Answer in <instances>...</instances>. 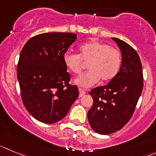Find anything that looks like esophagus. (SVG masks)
Listing matches in <instances>:
<instances>
[{"instance_id": "esophagus-1", "label": "esophagus", "mask_w": 156, "mask_h": 156, "mask_svg": "<svg viewBox=\"0 0 156 156\" xmlns=\"http://www.w3.org/2000/svg\"><path fill=\"white\" fill-rule=\"evenodd\" d=\"M79 92H80V97H82V96H83L84 95L86 94V92L81 88L79 89Z\"/></svg>"}]
</instances>
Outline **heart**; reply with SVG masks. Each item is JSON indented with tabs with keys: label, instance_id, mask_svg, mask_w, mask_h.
Wrapping results in <instances>:
<instances>
[{
	"label": "heart",
	"instance_id": "1",
	"mask_svg": "<svg viewBox=\"0 0 156 156\" xmlns=\"http://www.w3.org/2000/svg\"><path fill=\"white\" fill-rule=\"evenodd\" d=\"M79 55L67 52L63 62L68 70L74 74L82 71L83 63H88L87 71L74 80L76 85L88 88L97 83L99 80L108 83L119 73L122 63L120 52L114 47L96 41H90L79 47Z\"/></svg>",
	"mask_w": 156,
	"mask_h": 156
}]
</instances>
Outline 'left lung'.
<instances>
[{
	"label": "left lung",
	"mask_w": 156,
	"mask_h": 156,
	"mask_svg": "<svg viewBox=\"0 0 156 156\" xmlns=\"http://www.w3.org/2000/svg\"><path fill=\"white\" fill-rule=\"evenodd\" d=\"M121 51L119 73L106 86L89 94L93 99L88 121L96 133L109 135L121 129L131 119L143 88L142 63L137 52L125 41L112 37Z\"/></svg>",
	"instance_id": "obj_1"
}]
</instances>
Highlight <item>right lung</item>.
Instances as JSON below:
<instances>
[{
    "instance_id": "obj_1",
    "label": "right lung",
    "mask_w": 156,
    "mask_h": 156,
    "mask_svg": "<svg viewBox=\"0 0 156 156\" xmlns=\"http://www.w3.org/2000/svg\"><path fill=\"white\" fill-rule=\"evenodd\" d=\"M76 40L73 33H44L31 37L20 52L17 76L22 101L34 118L55 123L66 115L79 96L63 56Z\"/></svg>"
}]
</instances>
